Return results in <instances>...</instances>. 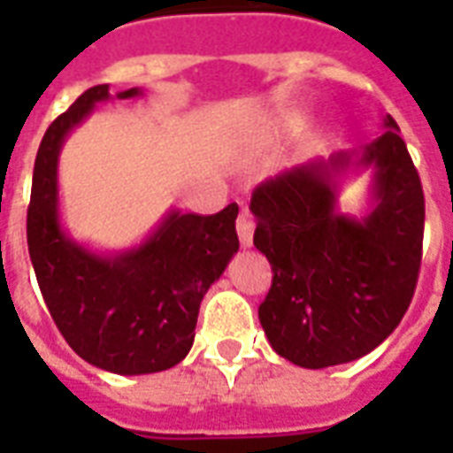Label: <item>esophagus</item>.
Masks as SVG:
<instances>
[{"instance_id":"esophagus-1","label":"esophagus","mask_w":453,"mask_h":453,"mask_svg":"<svg viewBox=\"0 0 453 453\" xmlns=\"http://www.w3.org/2000/svg\"><path fill=\"white\" fill-rule=\"evenodd\" d=\"M254 219L251 213L242 211L240 219H237V234H240V244L244 249H249L254 244Z\"/></svg>"}]
</instances>
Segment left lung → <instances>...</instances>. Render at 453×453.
I'll return each instance as SVG.
<instances>
[{
	"label": "left lung",
	"mask_w": 453,
	"mask_h": 453,
	"mask_svg": "<svg viewBox=\"0 0 453 453\" xmlns=\"http://www.w3.org/2000/svg\"><path fill=\"white\" fill-rule=\"evenodd\" d=\"M355 150L312 159L251 195L254 247L273 265L258 319L273 350L305 369L345 365L379 348L414 296L423 247L421 178L400 127ZM372 171L362 217L337 209L348 177Z\"/></svg>",
	"instance_id": "1"
}]
</instances>
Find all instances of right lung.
Listing matches in <instances>:
<instances>
[{"mask_svg":"<svg viewBox=\"0 0 453 453\" xmlns=\"http://www.w3.org/2000/svg\"><path fill=\"white\" fill-rule=\"evenodd\" d=\"M127 88L117 98H141ZM108 84L77 98L46 129L35 159L27 249L39 289L67 345L88 365L119 376L164 372L190 352L202 298L237 254V204L213 216L169 209L141 244L96 251L63 227L58 162L67 136L98 103Z\"/></svg>","mask_w":453,"mask_h":453,"instance_id":"1","label":"right lung"}]
</instances>
